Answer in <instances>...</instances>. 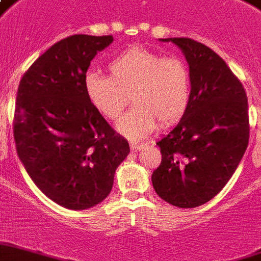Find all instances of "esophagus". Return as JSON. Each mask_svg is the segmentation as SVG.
I'll list each match as a JSON object with an SVG mask.
<instances>
[{
    "label": "esophagus",
    "instance_id": "esophagus-1",
    "mask_svg": "<svg viewBox=\"0 0 261 261\" xmlns=\"http://www.w3.org/2000/svg\"><path fill=\"white\" fill-rule=\"evenodd\" d=\"M144 146V144H139V142H130V149L133 152H138V150H141Z\"/></svg>",
    "mask_w": 261,
    "mask_h": 261
}]
</instances>
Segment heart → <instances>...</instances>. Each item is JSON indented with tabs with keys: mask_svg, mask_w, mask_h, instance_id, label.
Listing matches in <instances>:
<instances>
[{
	"mask_svg": "<svg viewBox=\"0 0 261 261\" xmlns=\"http://www.w3.org/2000/svg\"><path fill=\"white\" fill-rule=\"evenodd\" d=\"M107 68L109 76L87 73L85 93L91 107L108 120L122 116L131 99L134 108L117 124L123 134L141 138L150 134L157 123L171 126L186 112L190 71L178 56L162 57L134 45L109 60Z\"/></svg>",
	"mask_w": 261,
	"mask_h": 261,
	"instance_id": "heart-1",
	"label": "heart"
}]
</instances>
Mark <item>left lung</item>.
Masks as SVG:
<instances>
[{
    "mask_svg": "<svg viewBox=\"0 0 261 261\" xmlns=\"http://www.w3.org/2000/svg\"><path fill=\"white\" fill-rule=\"evenodd\" d=\"M189 63L186 112L159 145L162 163L153 188L178 208H196L226 186L249 142L248 97L241 81L212 49L190 38H167Z\"/></svg>",
    "mask_w": 261,
    "mask_h": 261,
    "instance_id": "left-lung-1",
    "label": "left lung"
}]
</instances>
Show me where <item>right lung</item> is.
<instances>
[{
    "instance_id": "1",
    "label": "right lung",
    "mask_w": 261,
    "mask_h": 261,
    "mask_svg": "<svg viewBox=\"0 0 261 261\" xmlns=\"http://www.w3.org/2000/svg\"><path fill=\"white\" fill-rule=\"evenodd\" d=\"M112 35H71L24 72L13 116L16 150L39 190L68 210H87L108 196L117 166L130 153L89 102L85 76Z\"/></svg>"
}]
</instances>
